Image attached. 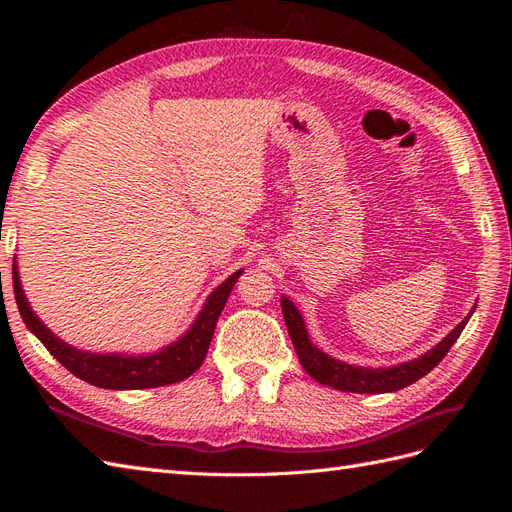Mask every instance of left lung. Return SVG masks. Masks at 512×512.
I'll list each match as a JSON object with an SVG mask.
<instances>
[{"mask_svg":"<svg viewBox=\"0 0 512 512\" xmlns=\"http://www.w3.org/2000/svg\"><path fill=\"white\" fill-rule=\"evenodd\" d=\"M474 309L476 305L470 309V314L442 339L440 344H436L425 354L416 356V359L397 363L391 367H359V365H350L339 359H333V356H329L327 352L316 348L312 344V339H309L305 320L297 309V305H294L288 297H282L284 320L288 327V335L292 339L294 352L299 356V363L316 382L333 386V389L346 391V393H393V391L404 389V386L416 380H421L444 359L446 352L451 350V346L457 342V337L461 335L463 329H466Z\"/></svg>","mask_w":512,"mask_h":512,"instance_id":"obj_1","label":"left lung"}]
</instances>
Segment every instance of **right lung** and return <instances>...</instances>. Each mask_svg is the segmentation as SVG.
<instances>
[{
    "label": "right lung",
    "mask_w": 512,
    "mask_h": 512,
    "mask_svg": "<svg viewBox=\"0 0 512 512\" xmlns=\"http://www.w3.org/2000/svg\"><path fill=\"white\" fill-rule=\"evenodd\" d=\"M241 273L243 271H235L209 294L203 309H200L198 316L190 324V329L185 331L177 342L147 354L89 352L74 348L61 337H57L49 327H44V322L36 316L32 305H29L25 297L17 267V256H14L12 262V288L27 329L32 331L44 344V348L49 350L68 371H72L76 378L100 386V389L136 391L181 382L185 378H190L194 371L203 365L215 324H218V318L230 297V290L235 288V282L239 280Z\"/></svg>",
    "instance_id": "add662e5"
}]
</instances>
